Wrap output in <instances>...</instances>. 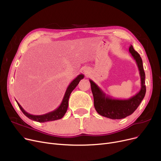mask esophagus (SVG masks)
Masks as SVG:
<instances>
[{
	"instance_id": "1",
	"label": "esophagus",
	"mask_w": 161,
	"mask_h": 161,
	"mask_svg": "<svg viewBox=\"0 0 161 161\" xmlns=\"http://www.w3.org/2000/svg\"><path fill=\"white\" fill-rule=\"evenodd\" d=\"M83 72L86 74H88L89 72V69H88V68H85L84 69H83Z\"/></svg>"
}]
</instances>
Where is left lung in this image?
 <instances>
[{
  "label": "left lung",
  "mask_w": 161,
  "mask_h": 161,
  "mask_svg": "<svg viewBox=\"0 0 161 161\" xmlns=\"http://www.w3.org/2000/svg\"><path fill=\"white\" fill-rule=\"evenodd\" d=\"M129 53L136 62L141 78V89L134 96L128 99H114L108 95H106V93H104L93 81L89 80L96 111L100 115L110 119H122L131 115L140 104L146 93V87L145 86V74L142 59L131 45L129 48Z\"/></svg>",
  "instance_id": "8db88e82"
}]
</instances>
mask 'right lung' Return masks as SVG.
Listing matches in <instances>:
<instances>
[{
    "mask_svg": "<svg viewBox=\"0 0 161 161\" xmlns=\"http://www.w3.org/2000/svg\"><path fill=\"white\" fill-rule=\"evenodd\" d=\"M83 78H84V75L81 74L77 76L74 80H72V81L69 83V85L66 89L65 94L63 97V99H62L60 106L57 109H55L54 110L51 111L50 113H48L47 114H42V115L31 114L28 113H27V112L22 107V106L19 104V103H18L16 100V101L17 102L18 107H19L21 110L22 111V113L24 114V115H25L27 118H29L30 119L32 120L36 121L38 122H46L54 121V120L61 119V118L64 116V114H66L67 111L69 95H70L72 91L75 88V87L78 86L80 80H82Z\"/></svg>",
    "mask_w": 161,
    "mask_h": 161,
    "instance_id": "1",
    "label": "right lung"
}]
</instances>
